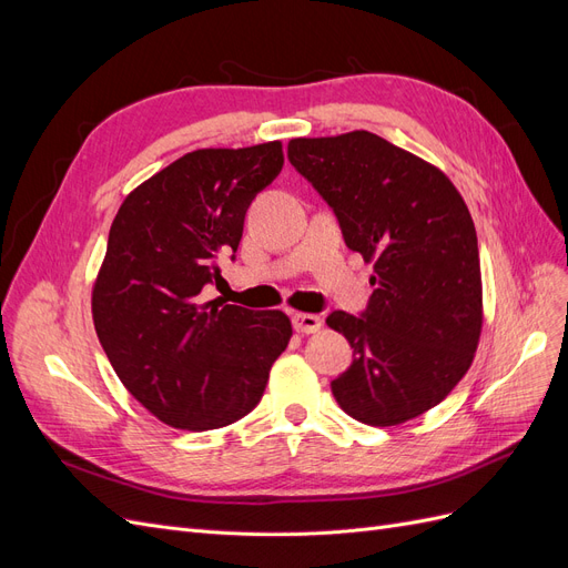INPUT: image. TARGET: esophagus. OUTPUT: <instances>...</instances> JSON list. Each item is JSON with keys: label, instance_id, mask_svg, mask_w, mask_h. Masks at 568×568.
Here are the masks:
<instances>
[{"label": "esophagus", "instance_id": "obj_1", "mask_svg": "<svg viewBox=\"0 0 568 568\" xmlns=\"http://www.w3.org/2000/svg\"><path fill=\"white\" fill-rule=\"evenodd\" d=\"M294 329L301 334H317L322 329V320L313 313H296L294 315Z\"/></svg>", "mask_w": 568, "mask_h": 568}]
</instances>
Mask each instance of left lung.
Wrapping results in <instances>:
<instances>
[{"label":"left lung","instance_id":"8db88e82","mask_svg":"<svg viewBox=\"0 0 568 568\" xmlns=\"http://www.w3.org/2000/svg\"><path fill=\"white\" fill-rule=\"evenodd\" d=\"M288 161L332 205L346 246L374 263L363 317H326L353 348L336 403L369 426L424 415L467 374L484 329L467 203L440 168L367 130L296 136Z\"/></svg>","mask_w":568,"mask_h":568}]
</instances>
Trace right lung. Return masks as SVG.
Masks as SVG:
<instances>
[{"label": "right lung", "mask_w": 568, "mask_h": 568, "mask_svg": "<svg viewBox=\"0 0 568 568\" xmlns=\"http://www.w3.org/2000/svg\"><path fill=\"white\" fill-rule=\"evenodd\" d=\"M282 165V142L196 149L118 209L92 288L94 329L118 379L168 426L209 432L246 417L294 334L282 311L199 298Z\"/></svg>", "instance_id": "add662e5"}]
</instances>
